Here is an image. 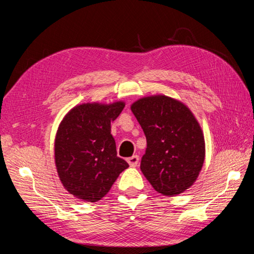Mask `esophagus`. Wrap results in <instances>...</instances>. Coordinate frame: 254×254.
<instances>
[{"instance_id": "esophagus-1", "label": "esophagus", "mask_w": 254, "mask_h": 254, "mask_svg": "<svg viewBox=\"0 0 254 254\" xmlns=\"http://www.w3.org/2000/svg\"><path fill=\"white\" fill-rule=\"evenodd\" d=\"M127 162L131 167H136L137 163H139V156L134 154V156L127 158Z\"/></svg>"}]
</instances>
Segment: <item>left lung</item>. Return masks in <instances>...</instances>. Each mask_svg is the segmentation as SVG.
Wrapping results in <instances>:
<instances>
[{
    "instance_id": "left-lung-1",
    "label": "left lung",
    "mask_w": 254,
    "mask_h": 254,
    "mask_svg": "<svg viewBox=\"0 0 254 254\" xmlns=\"http://www.w3.org/2000/svg\"><path fill=\"white\" fill-rule=\"evenodd\" d=\"M147 137L141 171L165 196L184 192L196 182L205 159V140L191 111L166 95L148 96L131 105Z\"/></svg>"
}]
</instances>
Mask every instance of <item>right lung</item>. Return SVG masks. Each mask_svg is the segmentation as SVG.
I'll return each instance as SVG.
<instances>
[{
    "label": "right lung",
    "instance_id": "right-lung-1",
    "mask_svg": "<svg viewBox=\"0 0 254 254\" xmlns=\"http://www.w3.org/2000/svg\"><path fill=\"white\" fill-rule=\"evenodd\" d=\"M124 102L86 103L71 109L59 124L55 139V162L60 182L71 195L97 201L110 191L128 165L117 156L111 123Z\"/></svg>",
    "mask_w": 254,
    "mask_h": 254
}]
</instances>
